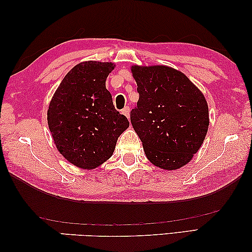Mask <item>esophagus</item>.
I'll return each mask as SVG.
<instances>
[{"mask_svg":"<svg viewBox=\"0 0 252 252\" xmlns=\"http://www.w3.org/2000/svg\"><path fill=\"white\" fill-rule=\"evenodd\" d=\"M122 113L125 115V116L127 117V118H129V115H130V108L129 107H125V108H124L123 110H122Z\"/></svg>","mask_w":252,"mask_h":252,"instance_id":"esophagus-1","label":"esophagus"}]
</instances>
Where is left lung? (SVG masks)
I'll list each match as a JSON object with an SVG mask.
<instances>
[{
  "label": "left lung",
  "instance_id": "8db88e82",
  "mask_svg": "<svg viewBox=\"0 0 252 252\" xmlns=\"http://www.w3.org/2000/svg\"><path fill=\"white\" fill-rule=\"evenodd\" d=\"M139 99L130 122L146 158L163 170L192 159L209 128L208 102L183 72L166 65L131 67Z\"/></svg>",
  "mask_w": 252,
  "mask_h": 252
}]
</instances>
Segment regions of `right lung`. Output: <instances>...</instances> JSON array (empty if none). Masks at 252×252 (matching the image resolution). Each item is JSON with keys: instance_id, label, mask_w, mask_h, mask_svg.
I'll use <instances>...</instances> for the list:
<instances>
[{"instance_id": "add662e5", "label": "right lung", "mask_w": 252, "mask_h": 252, "mask_svg": "<svg viewBox=\"0 0 252 252\" xmlns=\"http://www.w3.org/2000/svg\"><path fill=\"white\" fill-rule=\"evenodd\" d=\"M115 64L85 61L65 75L50 101L48 125L58 151L84 170L106 162L129 122L115 109L106 79Z\"/></svg>"}]
</instances>
